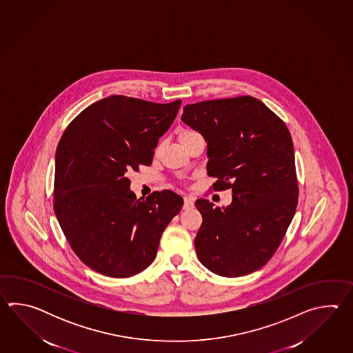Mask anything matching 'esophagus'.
Segmentation results:
<instances>
[{
	"instance_id": "34e87169",
	"label": "esophagus",
	"mask_w": 353,
	"mask_h": 353,
	"mask_svg": "<svg viewBox=\"0 0 353 353\" xmlns=\"http://www.w3.org/2000/svg\"><path fill=\"white\" fill-rule=\"evenodd\" d=\"M194 207V202L192 198L184 196V204H183V210H189Z\"/></svg>"
}]
</instances>
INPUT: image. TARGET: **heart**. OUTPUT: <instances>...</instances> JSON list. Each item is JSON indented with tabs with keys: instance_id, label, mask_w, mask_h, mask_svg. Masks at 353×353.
<instances>
[{
	"instance_id": "1",
	"label": "heart",
	"mask_w": 353,
	"mask_h": 353,
	"mask_svg": "<svg viewBox=\"0 0 353 353\" xmlns=\"http://www.w3.org/2000/svg\"><path fill=\"white\" fill-rule=\"evenodd\" d=\"M195 134L194 131H192V130H183L179 134V140L181 141L183 139H185L188 136L193 135Z\"/></svg>"
}]
</instances>
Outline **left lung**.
<instances>
[{
	"mask_svg": "<svg viewBox=\"0 0 353 353\" xmlns=\"http://www.w3.org/2000/svg\"><path fill=\"white\" fill-rule=\"evenodd\" d=\"M181 121L207 143L214 190L232 188V203L195 202L203 222L195 251L227 278L263 268L278 250L298 204L293 140L285 123L250 96L187 105Z\"/></svg>",
	"mask_w": 353,
	"mask_h": 353,
	"instance_id": "left-lung-1",
	"label": "left lung"
}]
</instances>
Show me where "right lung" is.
<instances>
[{"mask_svg": "<svg viewBox=\"0 0 353 353\" xmlns=\"http://www.w3.org/2000/svg\"><path fill=\"white\" fill-rule=\"evenodd\" d=\"M181 101L110 96L69 123L55 152L54 210L75 255L92 270L128 278L145 270L183 198L172 190L136 198L126 173L150 165Z\"/></svg>", "mask_w": 353, "mask_h": 353, "instance_id": "add662e5", "label": "right lung"}]
</instances>
